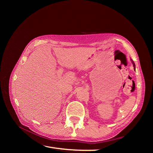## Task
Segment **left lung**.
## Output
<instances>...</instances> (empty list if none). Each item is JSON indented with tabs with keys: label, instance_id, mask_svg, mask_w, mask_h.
I'll use <instances>...</instances> for the list:
<instances>
[{
	"label": "left lung",
	"instance_id": "obj_1",
	"mask_svg": "<svg viewBox=\"0 0 153 153\" xmlns=\"http://www.w3.org/2000/svg\"><path fill=\"white\" fill-rule=\"evenodd\" d=\"M133 66H134V69H135V64H134V62H133Z\"/></svg>",
	"mask_w": 153,
	"mask_h": 153
}]
</instances>
